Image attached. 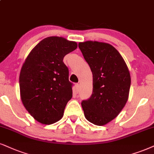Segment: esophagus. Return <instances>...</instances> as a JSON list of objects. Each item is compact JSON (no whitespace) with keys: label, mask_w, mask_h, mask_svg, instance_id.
<instances>
[{"label":"esophagus","mask_w":154,"mask_h":154,"mask_svg":"<svg viewBox=\"0 0 154 154\" xmlns=\"http://www.w3.org/2000/svg\"><path fill=\"white\" fill-rule=\"evenodd\" d=\"M79 83L75 84V91L77 92V91H79Z\"/></svg>","instance_id":"34e87169"}]
</instances>
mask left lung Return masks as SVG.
<instances>
[{"label": "left lung", "mask_w": 154, "mask_h": 154, "mask_svg": "<svg viewBox=\"0 0 154 154\" xmlns=\"http://www.w3.org/2000/svg\"><path fill=\"white\" fill-rule=\"evenodd\" d=\"M78 45L93 75L92 94L82 102L84 114L89 122L103 126L116 117L127 102L129 71L119 52L111 45L87 41Z\"/></svg>", "instance_id": "obj_1"}]
</instances>
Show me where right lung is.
<instances>
[{
  "label": "right lung",
  "instance_id": "right-lung-1",
  "mask_svg": "<svg viewBox=\"0 0 154 154\" xmlns=\"http://www.w3.org/2000/svg\"><path fill=\"white\" fill-rule=\"evenodd\" d=\"M77 48L75 42L48 37L32 50L21 68V100L40 123L52 124L61 119L72 97L73 84L69 81V69L63 59Z\"/></svg>",
  "mask_w": 154,
  "mask_h": 154
}]
</instances>
